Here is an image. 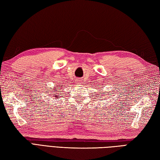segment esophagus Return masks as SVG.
<instances>
[{
	"instance_id": "34e87169",
	"label": "esophagus",
	"mask_w": 160,
	"mask_h": 160,
	"mask_svg": "<svg viewBox=\"0 0 160 160\" xmlns=\"http://www.w3.org/2000/svg\"><path fill=\"white\" fill-rule=\"evenodd\" d=\"M76 83H77V84H81V80H76Z\"/></svg>"
}]
</instances>
